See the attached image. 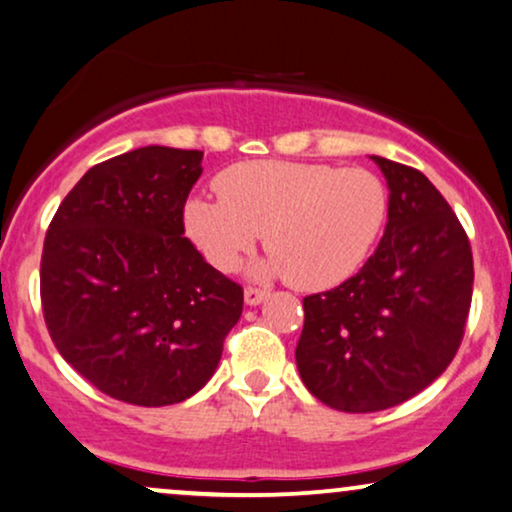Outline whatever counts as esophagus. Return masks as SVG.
I'll return each instance as SVG.
<instances>
[{
	"label": "esophagus",
	"mask_w": 512,
	"mask_h": 512,
	"mask_svg": "<svg viewBox=\"0 0 512 512\" xmlns=\"http://www.w3.org/2000/svg\"><path fill=\"white\" fill-rule=\"evenodd\" d=\"M267 290L262 288H255V286H248L245 288V304H250V307H255V304H262L267 300Z\"/></svg>",
	"instance_id": "obj_1"
}]
</instances>
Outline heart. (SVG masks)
Segmentation results:
<instances>
[{
    "instance_id": "1",
    "label": "heart",
    "mask_w": 512,
    "mask_h": 512,
    "mask_svg": "<svg viewBox=\"0 0 512 512\" xmlns=\"http://www.w3.org/2000/svg\"><path fill=\"white\" fill-rule=\"evenodd\" d=\"M219 196L184 205L186 236L219 271H234L264 236L257 274L288 276L300 290L333 288L357 274L390 210L385 181L364 167L252 160L224 170Z\"/></svg>"
}]
</instances>
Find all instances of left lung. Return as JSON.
<instances>
[{
	"label": "left lung",
	"mask_w": 512,
	"mask_h": 512,
	"mask_svg": "<svg viewBox=\"0 0 512 512\" xmlns=\"http://www.w3.org/2000/svg\"><path fill=\"white\" fill-rule=\"evenodd\" d=\"M390 189L383 241L359 274L302 300V383L326 406L371 413L425 390L456 357L472 302V250L432 181L373 155Z\"/></svg>",
	"instance_id": "obj_1"
}]
</instances>
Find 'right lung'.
<instances>
[{"label":"right lung","instance_id":"add662e5","mask_svg":"<svg viewBox=\"0 0 512 512\" xmlns=\"http://www.w3.org/2000/svg\"><path fill=\"white\" fill-rule=\"evenodd\" d=\"M203 151L144 146L94 165L44 238L40 295L61 357L108 397L196 394L243 312V288L184 236Z\"/></svg>","mask_w":512,"mask_h":512}]
</instances>
